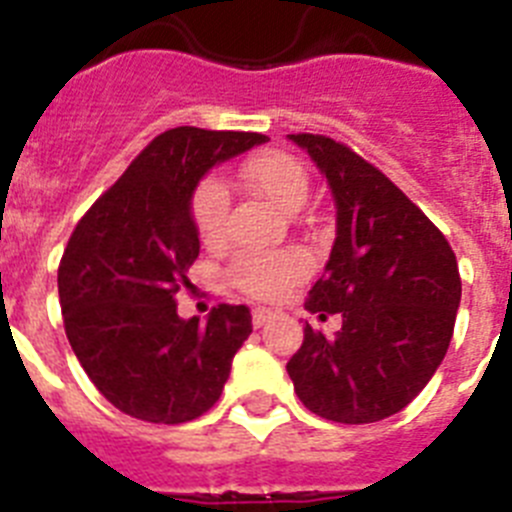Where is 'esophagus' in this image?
I'll list each match as a JSON object with an SVG mask.
<instances>
[{
  "label": "esophagus",
  "instance_id": "esophagus-1",
  "mask_svg": "<svg viewBox=\"0 0 512 512\" xmlns=\"http://www.w3.org/2000/svg\"><path fill=\"white\" fill-rule=\"evenodd\" d=\"M271 318H274V310H269V307H253L251 320H253V325H256V328L266 325Z\"/></svg>",
  "mask_w": 512,
  "mask_h": 512
}]
</instances>
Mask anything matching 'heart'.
Returning a JSON list of instances; mask_svg holds the SVG:
<instances>
[{"instance_id": "1", "label": "heart", "mask_w": 512, "mask_h": 512, "mask_svg": "<svg viewBox=\"0 0 512 512\" xmlns=\"http://www.w3.org/2000/svg\"><path fill=\"white\" fill-rule=\"evenodd\" d=\"M241 176L251 192L282 212H297L310 194V174L302 161L274 148L253 153L241 166ZM228 212V187L215 176H205L189 197V215L205 246L223 241ZM307 271L310 261L297 251L241 253L230 261L225 279L230 287L253 300H277L292 284L300 282Z\"/></svg>"}]
</instances>
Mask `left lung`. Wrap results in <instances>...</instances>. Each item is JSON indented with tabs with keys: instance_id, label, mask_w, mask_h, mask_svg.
<instances>
[{
	"instance_id": "8db88e82",
	"label": "left lung",
	"mask_w": 512,
	"mask_h": 512,
	"mask_svg": "<svg viewBox=\"0 0 512 512\" xmlns=\"http://www.w3.org/2000/svg\"><path fill=\"white\" fill-rule=\"evenodd\" d=\"M336 197V243L305 307L341 312L336 338L305 325L287 364L307 410L333 423H377L418 397L454 336L461 277L446 235L395 182L328 135H289Z\"/></svg>"
}]
</instances>
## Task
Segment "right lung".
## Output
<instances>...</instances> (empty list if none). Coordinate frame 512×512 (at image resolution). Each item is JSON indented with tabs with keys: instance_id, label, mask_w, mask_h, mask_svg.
I'll return each mask as SVG.
<instances>
[{
	"instance_id": "1",
	"label": "right lung",
	"mask_w": 512,
	"mask_h": 512,
	"mask_svg": "<svg viewBox=\"0 0 512 512\" xmlns=\"http://www.w3.org/2000/svg\"><path fill=\"white\" fill-rule=\"evenodd\" d=\"M261 133L171 128L84 212L58 264L63 328L87 377L120 413L176 425L220 400L235 351L251 336L246 305L207 323L176 315L200 256L189 197L215 164L266 143Z\"/></svg>"
}]
</instances>
